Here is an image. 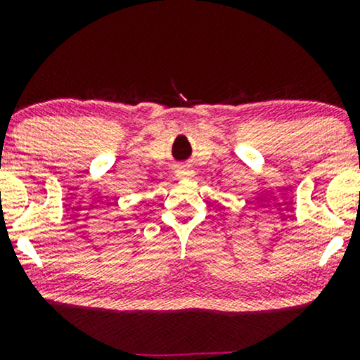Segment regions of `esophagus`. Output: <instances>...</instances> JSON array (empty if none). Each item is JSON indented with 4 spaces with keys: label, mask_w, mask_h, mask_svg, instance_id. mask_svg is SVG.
Wrapping results in <instances>:
<instances>
[{
    "label": "esophagus",
    "mask_w": 360,
    "mask_h": 360,
    "mask_svg": "<svg viewBox=\"0 0 360 360\" xmlns=\"http://www.w3.org/2000/svg\"><path fill=\"white\" fill-rule=\"evenodd\" d=\"M176 176L179 177V179H189V177L193 176V169L189 166H177Z\"/></svg>",
    "instance_id": "1"
}]
</instances>
